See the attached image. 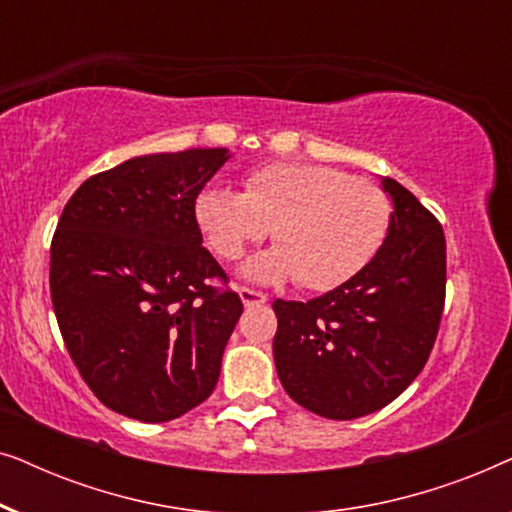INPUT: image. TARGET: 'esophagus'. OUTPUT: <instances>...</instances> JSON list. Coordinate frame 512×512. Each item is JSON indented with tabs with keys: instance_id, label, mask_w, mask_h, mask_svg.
<instances>
[{
	"instance_id": "1",
	"label": "esophagus",
	"mask_w": 512,
	"mask_h": 512,
	"mask_svg": "<svg viewBox=\"0 0 512 512\" xmlns=\"http://www.w3.org/2000/svg\"><path fill=\"white\" fill-rule=\"evenodd\" d=\"M240 298H242V303L247 305V307H251V305H263L265 300H268V296H265L263 291H256V289H249V286H240Z\"/></svg>"
}]
</instances>
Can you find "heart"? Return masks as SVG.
<instances>
[{
    "instance_id": "b5f03b06",
    "label": "heart",
    "mask_w": 512,
    "mask_h": 512,
    "mask_svg": "<svg viewBox=\"0 0 512 512\" xmlns=\"http://www.w3.org/2000/svg\"><path fill=\"white\" fill-rule=\"evenodd\" d=\"M195 219L223 261L272 233L277 249L247 265L261 282L296 277L307 291H331L370 263L391 223V200L377 181L321 163H268L249 172L244 193L209 186Z\"/></svg>"
}]
</instances>
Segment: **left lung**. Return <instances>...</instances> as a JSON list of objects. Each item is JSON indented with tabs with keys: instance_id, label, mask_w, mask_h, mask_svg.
<instances>
[{
	"instance_id": "obj_1",
	"label": "left lung",
	"mask_w": 512,
	"mask_h": 512,
	"mask_svg": "<svg viewBox=\"0 0 512 512\" xmlns=\"http://www.w3.org/2000/svg\"><path fill=\"white\" fill-rule=\"evenodd\" d=\"M389 233L366 268L324 296L275 300L277 375L293 401L326 419L384 408L422 373L445 307L440 221L396 179Z\"/></svg>"
}]
</instances>
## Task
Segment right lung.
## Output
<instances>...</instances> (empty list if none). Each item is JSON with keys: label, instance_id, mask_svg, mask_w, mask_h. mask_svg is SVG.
<instances>
[{"label": "right lung", "instance_id": "obj_1", "mask_svg": "<svg viewBox=\"0 0 512 512\" xmlns=\"http://www.w3.org/2000/svg\"><path fill=\"white\" fill-rule=\"evenodd\" d=\"M226 149L139 156L93 174L51 242V300L90 391L118 415L170 422L209 398L242 314L202 247L195 200Z\"/></svg>", "mask_w": 512, "mask_h": 512}]
</instances>
